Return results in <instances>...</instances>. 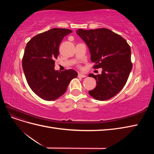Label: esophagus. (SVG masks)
I'll use <instances>...</instances> for the list:
<instances>
[{"instance_id":"esophagus-1","label":"esophagus","mask_w":154,"mask_h":154,"mask_svg":"<svg viewBox=\"0 0 154 154\" xmlns=\"http://www.w3.org/2000/svg\"><path fill=\"white\" fill-rule=\"evenodd\" d=\"M87 76L85 75V74H82V73H78V77H80V78H85Z\"/></svg>"}]
</instances>
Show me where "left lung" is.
<instances>
[{
  "instance_id": "8db88e82",
  "label": "left lung",
  "mask_w": 154,
  "mask_h": 154,
  "mask_svg": "<svg viewBox=\"0 0 154 154\" xmlns=\"http://www.w3.org/2000/svg\"><path fill=\"white\" fill-rule=\"evenodd\" d=\"M76 33L89 49L94 68L103 69L101 74L88 75L96 80V87L88 94L99 101L112 98L123 88L132 69L130 45L122 36L106 28L79 29Z\"/></svg>"
}]
</instances>
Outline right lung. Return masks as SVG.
Listing matches in <instances>:
<instances>
[{"instance_id":"add662e5","label":"right lung","mask_w":154,"mask_h":154,"mask_svg":"<svg viewBox=\"0 0 154 154\" xmlns=\"http://www.w3.org/2000/svg\"><path fill=\"white\" fill-rule=\"evenodd\" d=\"M72 32L68 29L53 28L35 36L27 42L22 58V69L29 86L40 98L46 101L58 99L67 91L76 71L54 70L55 59L65 36Z\"/></svg>"}]
</instances>
